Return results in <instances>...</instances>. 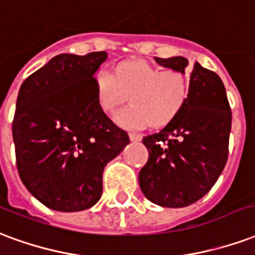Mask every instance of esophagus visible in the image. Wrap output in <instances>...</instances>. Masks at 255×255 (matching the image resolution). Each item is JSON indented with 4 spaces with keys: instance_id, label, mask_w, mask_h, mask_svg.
Segmentation results:
<instances>
[{
    "instance_id": "34e87169",
    "label": "esophagus",
    "mask_w": 255,
    "mask_h": 255,
    "mask_svg": "<svg viewBox=\"0 0 255 255\" xmlns=\"http://www.w3.org/2000/svg\"><path fill=\"white\" fill-rule=\"evenodd\" d=\"M129 137L131 141H140L141 138H142V135H141L140 133H134V131H130Z\"/></svg>"
}]
</instances>
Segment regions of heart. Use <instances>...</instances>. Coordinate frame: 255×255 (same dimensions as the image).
<instances>
[{
	"label": "heart",
	"instance_id": "heart-1",
	"mask_svg": "<svg viewBox=\"0 0 255 255\" xmlns=\"http://www.w3.org/2000/svg\"><path fill=\"white\" fill-rule=\"evenodd\" d=\"M96 105L113 114L128 102L131 106L115 117L120 125L142 129L168 125L181 114L190 96V77L181 69H161L145 61H129L115 69L114 76L100 70L92 80Z\"/></svg>",
	"mask_w": 255,
	"mask_h": 255
}]
</instances>
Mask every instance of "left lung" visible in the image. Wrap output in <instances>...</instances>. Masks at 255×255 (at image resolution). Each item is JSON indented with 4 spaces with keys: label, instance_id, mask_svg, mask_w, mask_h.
<instances>
[{
    "label": "left lung",
    "instance_id": "left-lung-1",
    "mask_svg": "<svg viewBox=\"0 0 255 255\" xmlns=\"http://www.w3.org/2000/svg\"><path fill=\"white\" fill-rule=\"evenodd\" d=\"M166 68L189 70L183 57L159 58ZM190 96L175 120L142 138L149 152L138 182L156 205L183 208L211 190L224 170L232 114L222 79L196 62L190 73Z\"/></svg>",
    "mask_w": 255,
    "mask_h": 255
}]
</instances>
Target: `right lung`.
Returning a JSON list of instances; mask_svg holds the SVG:
<instances>
[{"instance_id":"add662e5","label":"right lung","mask_w":255,"mask_h":255,"mask_svg":"<svg viewBox=\"0 0 255 255\" xmlns=\"http://www.w3.org/2000/svg\"><path fill=\"white\" fill-rule=\"evenodd\" d=\"M106 58V51L59 54L18 91L12 124L18 175L54 211L94 206L106 164L130 142L95 100L92 80Z\"/></svg>"}]
</instances>
